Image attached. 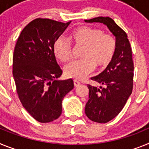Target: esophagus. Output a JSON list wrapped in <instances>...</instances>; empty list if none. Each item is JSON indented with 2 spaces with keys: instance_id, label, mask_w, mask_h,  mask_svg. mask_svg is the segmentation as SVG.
<instances>
[{
  "instance_id": "34e87169",
  "label": "esophagus",
  "mask_w": 149,
  "mask_h": 149,
  "mask_svg": "<svg viewBox=\"0 0 149 149\" xmlns=\"http://www.w3.org/2000/svg\"><path fill=\"white\" fill-rule=\"evenodd\" d=\"M73 84H74L75 87H77V86H79L80 85V82L79 81H77V80H73Z\"/></svg>"
}]
</instances>
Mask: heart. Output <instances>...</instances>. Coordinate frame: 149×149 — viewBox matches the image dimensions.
<instances>
[{
	"label": "heart",
	"instance_id": "b5f03b06",
	"mask_svg": "<svg viewBox=\"0 0 149 149\" xmlns=\"http://www.w3.org/2000/svg\"><path fill=\"white\" fill-rule=\"evenodd\" d=\"M70 40L76 46H82L80 57L66 65L64 73L67 78L83 79L94 71L95 67L104 68L113 58L116 51V41L112 35L104 34L100 29L88 26L79 27L71 32ZM53 54L62 62L69 61L72 46L64 37L57 38L53 43Z\"/></svg>",
	"mask_w": 149,
	"mask_h": 149
}]
</instances>
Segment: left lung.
Segmentation results:
<instances>
[{"label": "left lung", "mask_w": 149, "mask_h": 149, "mask_svg": "<svg viewBox=\"0 0 149 149\" xmlns=\"http://www.w3.org/2000/svg\"><path fill=\"white\" fill-rule=\"evenodd\" d=\"M85 22L102 23L116 37V51L112 61L102 73L91 77L100 86L97 88L88 85L89 96L85 109L90 120L107 123L119 114L132 93L134 79L132 49L127 33L111 18L100 16Z\"/></svg>", "instance_id": "obj_1"}]
</instances>
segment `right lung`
<instances>
[{
  "instance_id": "add662e5",
  "label": "right lung",
  "mask_w": 149,
  "mask_h": 149,
  "mask_svg": "<svg viewBox=\"0 0 149 149\" xmlns=\"http://www.w3.org/2000/svg\"><path fill=\"white\" fill-rule=\"evenodd\" d=\"M70 22L37 19L24 27L14 49L13 75L20 101L37 121L51 122L62 112V100L73 88L72 79L58 80L62 70L53 43Z\"/></svg>"
}]
</instances>
